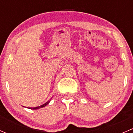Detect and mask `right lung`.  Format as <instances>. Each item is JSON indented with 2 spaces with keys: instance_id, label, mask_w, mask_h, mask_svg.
Wrapping results in <instances>:
<instances>
[{
  "instance_id": "add662e5",
  "label": "right lung",
  "mask_w": 133,
  "mask_h": 133,
  "mask_svg": "<svg viewBox=\"0 0 133 133\" xmlns=\"http://www.w3.org/2000/svg\"><path fill=\"white\" fill-rule=\"evenodd\" d=\"M49 102H50V101H48L47 103H45L43 104V105H41V106L37 107H34V108H29V109H40V108H42V107H45L46 105H47V104H48Z\"/></svg>"
}]
</instances>
